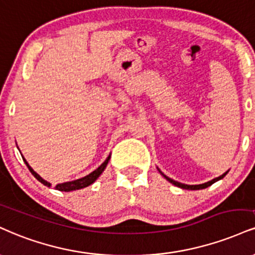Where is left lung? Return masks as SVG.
Listing matches in <instances>:
<instances>
[{
  "label": "left lung",
  "instance_id": "8db88e82",
  "mask_svg": "<svg viewBox=\"0 0 255 255\" xmlns=\"http://www.w3.org/2000/svg\"><path fill=\"white\" fill-rule=\"evenodd\" d=\"M158 171H159V172H160L161 176L164 177L165 179H166V180H168V182H170L171 184H173V185L178 186V188H180V189H185V190H202V189H205V188H208V186L213 185V184H214V183H216L217 180H221V179H222V178L225 177L227 173H228V171H227V172L223 173L222 176H220V177H217V178H214L213 180H209V182H207V183H204V184H198V185H188V184L179 183V182H177V180H173V179H171V178H168L167 176H165V174L162 173L161 171L159 170V168H158Z\"/></svg>",
  "mask_w": 255,
  "mask_h": 255
}]
</instances>
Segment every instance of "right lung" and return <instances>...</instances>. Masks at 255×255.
<instances>
[{
	"instance_id": "right-lung-1",
	"label": "right lung",
	"mask_w": 255,
	"mask_h": 255,
	"mask_svg": "<svg viewBox=\"0 0 255 255\" xmlns=\"http://www.w3.org/2000/svg\"><path fill=\"white\" fill-rule=\"evenodd\" d=\"M21 155H22V154H21ZM22 159H23L24 164L27 165V167H28V170L30 171V173H32L33 176H34V177L36 178V179L39 180L40 183H42V184H44V185L48 186V188H51L52 184H51L50 182H47V180H45L44 178L40 177L39 174L36 173L35 171L33 170V168L29 166V164H28V162H27L26 159H24L23 157H22ZM109 160H110V154L108 155V158H107L106 160H104V161L102 162V164H101L100 166H98L95 171H93V172H91V173L87 174V176L83 177V178H79V179L72 180V182H65V183H61V184H57L56 189L59 190V191L69 192V191H73V190H79V189H83V188H87V186L91 185V184H93V183L95 182V180H96L97 178L101 176V173L103 172L104 168H106L107 165H108Z\"/></svg>"
}]
</instances>
